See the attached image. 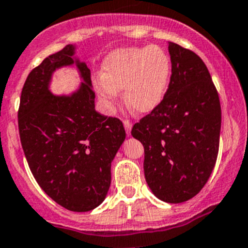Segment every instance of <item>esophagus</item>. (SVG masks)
<instances>
[{"instance_id":"1","label":"esophagus","mask_w":248,"mask_h":248,"mask_svg":"<svg viewBox=\"0 0 248 248\" xmlns=\"http://www.w3.org/2000/svg\"><path fill=\"white\" fill-rule=\"evenodd\" d=\"M124 128H125L126 134H128V135H130L131 128H133V124H131V122H129V120H124Z\"/></svg>"}]
</instances>
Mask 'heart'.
<instances>
[{
	"label": "heart",
	"instance_id": "heart-1",
	"mask_svg": "<svg viewBox=\"0 0 248 248\" xmlns=\"http://www.w3.org/2000/svg\"><path fill=\"white\" fill-rule=\"evenodd\" d=\"M170 75V57L162 47H128L106 57L102 74L96 75L93 87L109 109L119 100V90H124L126 105L146 114L162 103Z\"/></svg>",
	"mask_w": 248,
	"mask_h": 248
}]
</instances>
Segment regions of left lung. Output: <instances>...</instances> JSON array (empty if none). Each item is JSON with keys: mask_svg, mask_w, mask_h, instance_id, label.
Masks as SVG:
<instances>
[{"mask_svg": "<svg viewBox=\"0 0 248 248\" xmlns=\"http://www.w3.org/2000/svg\"><path fill=\"white\" fill-rule=\"evenodd\" d=\"M171 75L163 101L133 126L145 148L143 171L155 197L181 203L196 196L216 166L221 110L217 89L195 52L168 42Z\"/></svg>", "mask_w": 248, "mask_h": 248, "instance_id": "left-lung-1", "label": "left lung"}]
</instances>
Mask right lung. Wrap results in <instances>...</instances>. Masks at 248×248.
Listing matches in <instances>:
<instances>
[{
	"label": "right lung",
	"instance_id": "add662e5",
	"mask_svg": "<svg viewBox=\"0 0 248 248\" xmlns=\"http://www.w3.org/2000/svg\"><path fill=\"white\" fill-rule=\"evenodd\" d=\"M67 45L30 72L18 112L20 142L40 187L68 211L100 206L110 186V164L125 140L123 123L95 109L91 72ZM77 66L82 84L69 95L49 90L51 75Z\"/></svg>",
	"mask_w": 248,
	"mask_h": 248
}]
</instances>
